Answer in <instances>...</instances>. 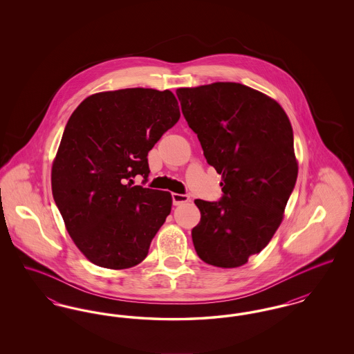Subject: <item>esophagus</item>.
Segmentation results:
<instances>
[{"label":"esophagus","instance_id":"obj_1","mask_svg":"<svg viewBox=\"0 0 354 354\" xmlns=\"http://www.w3.org/2000/svg\"><path fill=\"white\" fill-rule=\"evenodd\" d=\"M189 201V196L188 195H183V194H172V202L175 205H179V204H183Z\"/></svg>","mask_w":354,"mask_h":354}]
</instances>
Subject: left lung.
Masks as SVG:
<instances>
[{"instance_id":"8db88e82","label":"left lung","mask_w":354,"mask_h":354,"mask_svg":"<svg viewBox=\"0 0 354 354\" xmlns=\"http://www.w3.org/2000/svg\"><path fill=\"white\" fill-rule=\"evenodd\" d=\"M176 95L209 166L221 175L220 202L196 199L192 241L204 263L237 268L280 227L299 165L284 109L236 82L180 87Z\"/></svg>"}]
</instances>
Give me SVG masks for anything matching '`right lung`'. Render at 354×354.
I'll return each mask as SVG.
<instances>
[{
	"label": "right lung",
	"instance_id": "obj_1",
	"mask_svg": "<svg viewBox=\"0 0 354 354\" xmlns=\"http://www.w3.org/2000/svg\"><path fill=\"white\" fill-rule=\"evenodd\" d=\"M179 118L169 90L143 87L93 94L71 114L51 189L68 235L93 264L126 270L146 259L172 196L131 178L149 176V151Z\"/></svg>",
	"mask_w": 354,
	"mask_h": 354
}]
</instances>
